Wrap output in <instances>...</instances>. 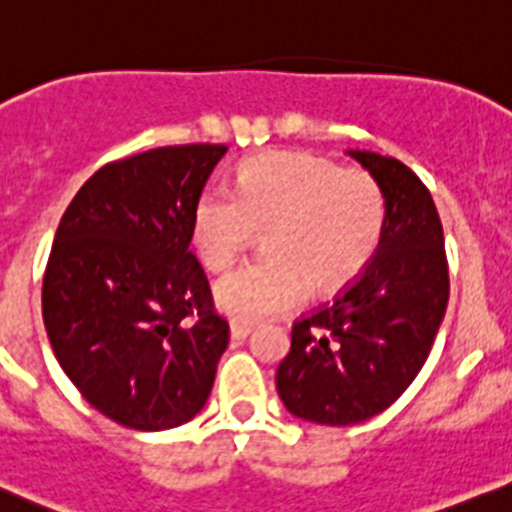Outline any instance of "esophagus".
Wrapping results in <instances>:
<instances>
[{
    "label": "esophagus",
    "mask_w": 512,
    "mask_h": 512,
    "mask_svg": "<svg viewBox=\"0 0 512 512\" xmlns=\"http://www.w3.org/2000/svg\"><path fill=\"white\" fill-rule=\"evenodd\" d=\"M251 332H253V326L241 324V321H231V337L236 339V342H243Z\"/></svg>",
    "instance_id": "esophagus-1"
}]
</instances>
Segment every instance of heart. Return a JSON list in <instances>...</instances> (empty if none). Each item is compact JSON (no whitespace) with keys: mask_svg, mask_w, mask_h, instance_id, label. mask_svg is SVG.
I'll list each match as a JSON object with an SVG mask.
<instances>
[{"mask_svg":"<svg viewBox=\"0 0 512 512\" xmlns=\"http://www.w3.org/2000/svg\"><path fill=\"white\" fill-rule=\"evenodd\" d=\"M384 226L377 180L326 158L271 150L238 168L233 193L208 188L191 223L198 259L213 271L246 251L256 228L269 259L231 271L213 286L223 314L241 324L301 304L306 289L332 291L362 274Z\"/></svg>","mask_w":512,"mask_h":512,"instance_id":"obj_1","label":"heart"}]
</instances>
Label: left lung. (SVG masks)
<instances>
[{
    "label": "left lung",
    "instance_id": "1",
    "mask_svg": "<svg viewBox=\"0 0 512 512\" xmlns=\"http://www.w3.org/2000/svg\"><path fill=\"white\" fill-rule=\"evenodd\" d=\"M347 155L382 191V236L367 269L332 304L296 321L276 369L286 410L329 427L369 420L410 387L450 296L445 236L425 183L397 158Z\"/></svg>",
    "mask_w": 512,
    "mask_h": 512
}]
</instances>
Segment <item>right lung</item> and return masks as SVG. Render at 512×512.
<instances>
[{"label":"right lung","mask_w":512,"mask_h":512,"mask_svg":"<svg viewBox=\"0 0 512 512\" xmlns=\"http://www.w3.org/2000/svg\"><path fill=\"white\" fill-rule=\"evenodd\" d=\"M226 145H173L97 170L67 206L42 281L52 352L130 430L186 425L211 394L226 319L191 253L196 203Z\"/></svg>","instance_id":"1"}]
</instances>
